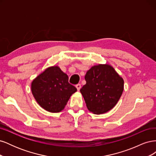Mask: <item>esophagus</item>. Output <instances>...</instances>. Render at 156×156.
Returning <instances> with one entry per match:
<instances>
[{
	"mask_svg": "<svg viewBox=\"0 0 156 156\" xmlns=\"http://www.w3.org/2000/svg\"><path fill=\"white\" fill-rule=\"evenodd\" d=\"M75 87L77 88V90L79 91L80 89H81V84H76V86H75Z\"/></svg>",
	"mask_w": 156,
	"mask_h": 156,
	"instance_id": "34e87169",
	"label": "esophagus"
}]
</instances>
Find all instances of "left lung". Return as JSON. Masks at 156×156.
Returning a JSON list of instances; mask_svg holds the SVG:
<instances>
[{"label":"left lung","mask_w":156,"mask_h":156,"mask_svg":"<svg viewBox=\"0 0 156 156\" xmlns=\"http://www.w3.org/2000/svg\"><path fill=\"white\" fill-rule=\"evenodd\" d=\"M86 84L80 90L87 107L94 114L111 110L124 90V79L110 64L93 66L85 75Z\"/></svg>","instance_id":"1"}]
</instances>
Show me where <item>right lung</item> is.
<instances>
[{
    "mask_svg": "<svg viewBox=\"0 0 156 156\" xmlns=\"http://www.w3.org/2000/svg\"><path fill=\"white\" fill-rule=\"evenodd\" d=\"M31 91L38 105L50 112L62 111L77 88L58 66L47 68L33 80Z\"/></svg>",
    "mask_w": 156,
    "mask_h": 156,
    "instance_id": "right-lung-1",
    "label": "right lung"
}]
</instances>
